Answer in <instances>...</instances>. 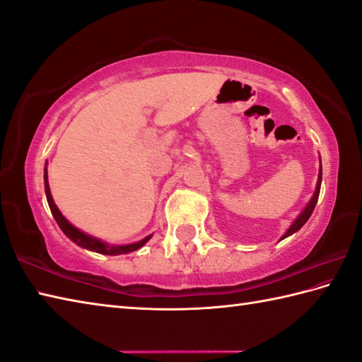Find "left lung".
I'll list each match as a JSON object with an SVG mask.
<instances>
[{
    "label": "left lung",
    "instance_id": "8db88e82",
    "mask_svg": "<svg viewBox=\"0 0 362 362\" xmlns=\"http://www.w3.org/2000/svg\"><path fill=\"white\" fill-rule=\"evenodd\" d=\"M320 163H322V160H320ZM320 187H322V165H320V169H318V180H317V187H315L314 196L310 197L309 204L306 205V207H304V210L298 215V218H296L295 221L292 223V226H290V228L287 229V232L284 233V235L281 237V240H284V238H287L288 235H292V233H295L296 230H300V229L303 228V226L306 224V221L310 218V215H313V211H314V209H315V204H317V201H318V194H320Z\"/></svg>",
    "mask_w": 362,
    "mask_h": 362
}]
</instances>
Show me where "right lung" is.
Here are the masks:
<instances>
[{"label":"right lung","instance_id":"obj_1","mask_svg":"<svg viewBox=\"0 0 362 362\" xmlns=\"http://www.w3.org/2000/svg\"><path fill=\"white\" fill-rule=\"evenodd\" d=\"M44 182H45V194H47V201L49 205V210H52V215L54 216L56 223L61 228V230L66 233V235L72 240L74 243H76L78 246L84 247V250H89V251H94V252H100V254H106V256H119V254H127V252H132V251H136L139 250L141 246H144L148 240L152 238V235H148L146 238L141 240V242L136 243H132V245H108L102 242L100 238H95V237H90L88 233H84L83 230L76 229L75 226L70 224L66 218L62 216V214L59 211V209L56 207V204L52 197V191H49V185H48V174H47V168H45V174H44Z\"/></svg>","mask_w":362,"mask_h":362}]
</instances>
